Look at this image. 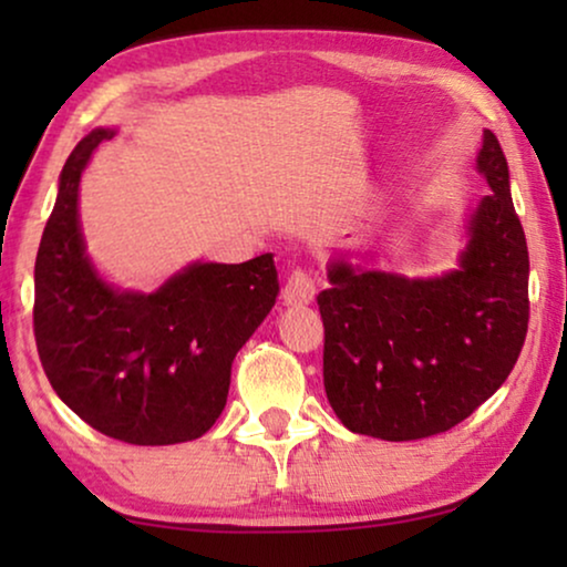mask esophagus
<instances>
[{
	"label": "esophagus",
	"mask_w": 567,
	"mask_h": 567,
	"mask_svg": "<svg viewBox=\"0 0 567 567\" xmlns=\"http://www.w3.org/2000/svg\"><path fill=\"white\" fill-rule=\"evenodd\" d=\"M315 293H317V286L312 281V276H309L307 270L297 268V270H291L289 278H286L281 299H284V305H289V307H305L315 299Z\"/></svg>",
	"instance_id": "1"
}]
</instances>
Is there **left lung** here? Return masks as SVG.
<instances>
[{"mask_svg":"<svg viewBox=\"0 0 567 567\" xmlns=\"http://www.w3.org/2000/svg\"><path fill=\"white\" fill-rule=\"evenodd\" d=\"M477 173L493 193L470 216L460 268L408 278L330 262V289L317 297L322 377L348 431L436 436L475 413L514 369L529 324V252L493 131L483 134Z\"/></svg>","mask_w":567,"mask_h":567,"instance_id":"1","label":"left lung"}]
</instances>
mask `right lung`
I'll return each instance as SVG.
<instances>
[{
	"label": "right lung",
	"mask_w": 567,
	"mask_h": 567,
	"mask_svg": "<svg viewBox=\"0 0 567 567\" xmlns=\"http://www.w3.org/2000/svg\"><path fill=\"white\" fill-rule=\"evenodd\" d=\"M113 128L74 146L35 258L33 330L61 400L105 436L136 446L193 441L229 394L231 361L278 297L274 255L190 262L157 291H123L92 266L80 227V181Z\"/></svg>",
	"instance_id": "obj_1"
}]
</instances>
